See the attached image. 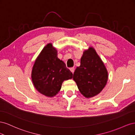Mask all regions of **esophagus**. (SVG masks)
Here are the masks:
<instances>
[{"label": "esophagus", "instance_id": "34e87169", "mask_svg": "<svg viewBox=\"0 0 135 135\" xmlns=\"http://www.w3.org/2000/svg\"><path fill=\"white\" fill-rule=\"evenodd\" d=\"M70 70L72 72V73H73L74 72V68L73 67V68H70Z\"/></svg>", "mask_w": 135, "mask_h": 135}]
</instances>
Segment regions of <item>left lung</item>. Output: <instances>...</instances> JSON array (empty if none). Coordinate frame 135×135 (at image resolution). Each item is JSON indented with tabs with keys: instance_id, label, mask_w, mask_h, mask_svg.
Returning <instances> with one entry per match:
<instances>
[{
	"instance_id": "left-lung-1",
	"label": "left lung",
	"mask_w": 135,
	"mask_h": 135,
	"mask_svg": "<svg viewBox=\"0 0 135 135\" xmlns=\"http://www.w3.org/2000/svg\"><path fill=\"white\" fill-rule=\"evenodd\" d=\"M73 78L80 93L87 98L98 95L105 87L108 78V71L93 47L84 51L80 65L75 69Z\"/></svg>"
}]
</instances>
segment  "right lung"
Returning a JSON list of instances; mask_svg holds the SVG:
<instances>
[{
    "label": "right lung",
    "mask_w": 135,
    "mask_h": 135,
    "mask_svg": "<svg viewBox=\"0 0 135 135\" xmlns=\"http://www.w3.org/2000/svg\"><path fill=\"white\" fill-rule=\"evenodd\" d=\"M73 73L57 57V51L48 43L36 59L31 73L34 87L47 97H54L60 91L64 80L70 79Z\"/></svg>",
    "instance_id": "right-lung-1"
}]
</instances>
